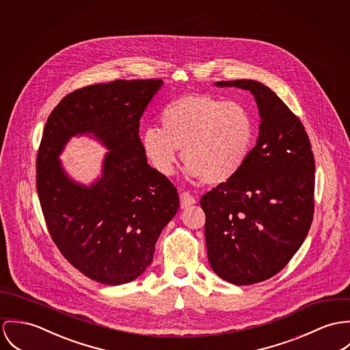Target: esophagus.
Returning a JSON list of instances; mask_svg holds the SVG:
<instances>
[{
    "label": "esophagus",
    "mask_w": 350,
    "mask_h": 350,
    "mask_svg": "<svg viewBox=\"0 0 350 350\" xmlns=\"http://www.w3.org/2000/svg\"><path fill=\"white\" fill-rule=\"evenodd\" d=\"M180 204H181L183 209L188 208V206L196 204V198L189 192H183V193L180 194Z\"/></svg>",
    "instance_id": "34e87169"
}]
</instances>
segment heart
Masks as SVG:
<instances>
[{
	"mask_svg": "<svg viewBox=\"0 0 350 350\" xmlns=\"http://www.w3.org/2000/svg\"><path fill=\"white\" fill-rule=\"evenodd\" d=\"M162 129L149 126L141 137L142 150L162 176H172L178 149L187 173L205 184L232 180L244 167L255 144L252 113L240 102L194 94L170 102L161 113Z\"/></svg>",
	"mask_w": 350,
	"mask_h": 350,
	"instance_id": "b5f03b06",
	"label": "heart"
}]
</instances>
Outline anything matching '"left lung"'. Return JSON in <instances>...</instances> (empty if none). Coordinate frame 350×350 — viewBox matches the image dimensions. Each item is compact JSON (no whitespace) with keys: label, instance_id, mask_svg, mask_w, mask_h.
I'll list each match as a JSON object with an SVG mask.
<instances>
[{"label":"left lung","instance_id":"8db88e82","mask_svg":"<svg viewBox=\"0 0 350 350\" xmlns=\"http://www.w3.org/2000/svg\"><path fill=\"white\" fill-rule=\"evenodd\" d=\"M215 84L250 91L262 119L244 167L201 197L208 260L221 279L254 284L280 271L308 236L314 156L302 122L267 85L245 79Z\"/></svg>","mask_w":350,"mask_h":350}]
</instances>
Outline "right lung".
I'll list each match as a JSON object with an SVG mask.
<instances>
[{
  "label": "right lung",
  "mask_w": 350,
  "mask_h": 350,
  "mask_svg": "<svg viewBox=\"0 0 350 350\" xmlns=\"http://www.w3.org/2000/svg\"><path fill=\"white\" fill-rule=\"evenodd\" d=\"M161 79L114 80L64 96L44 127L36 187L49 234L90 279L117 286L150 266L157 239L180 208L176 187L148 163L139 119ZM92 133L111 152L90 187L74 182L58 156L71 136Z\"/></svg>",
  "instance_id": "add662e5"
}]
</instances>
